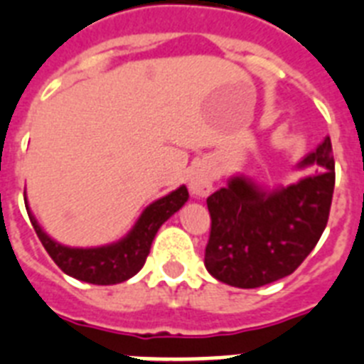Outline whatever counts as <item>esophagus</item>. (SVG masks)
Here are the masks:
<instances>
[{
	"label": "esophagus",
	"instance_id": "34e87169",
	"mask_svg": "<svg viewBox=\"0 0 364 364\" xmlns=\"http://www.w3.org/2000/svg\"><path fill=\"white\" fill-rule=\"evenodd\" d=\"M188 186L191 195L195 197H206L214 188V171L208 164H197L189 171Z\"/></svg>",
	"mask_w": 364,
	"mask_h": 364
}]
</instances>
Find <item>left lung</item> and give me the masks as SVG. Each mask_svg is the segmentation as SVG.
Returning a JSON list of instances; mask_svg holds the SVG:
<instances>
[{"mask_svg": "<svg viewBox=\"0 0 364 364\" xmlns=\"http://www.w3.org/2000/svg\"><path fill=\"white\" fill-rule=\"evenodd\" d=\"M292 186H266L238 173L206 199L212 230L204 266L236 288H258L287 277L309 257L326 229L335 189L331 139L326 137L297 169Z\"/></svg>", "mask_w": 364, "mask_h": 364, "instance_id": "left-lung-1", "label": "left lung"}]
</instances>
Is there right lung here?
I'll return each mask as SVG.
<instances>
[{
  "instance_id": "obj_1",
  "label": "right lung",
  "mask_w": 364,
  "mask_h": 364,
  "mask_svg": "<svg viewBox=\"0 0 364 364\" xmlns=\"http://www.w3.org/2000/svg\"><path fill=\"white\" fill-rule=\"evenodd\" d=\"M189 199L188 188L180 186L161 199L150 203L135 225L119 242L98 247H70L53 240L44 232L37 218L33 215L26 197V208L35 232L53 262L70 277L91 284H119L134 277L145 264L154 242L156 232L173 214H176Z\"/></svg>"
}]
</instances>
